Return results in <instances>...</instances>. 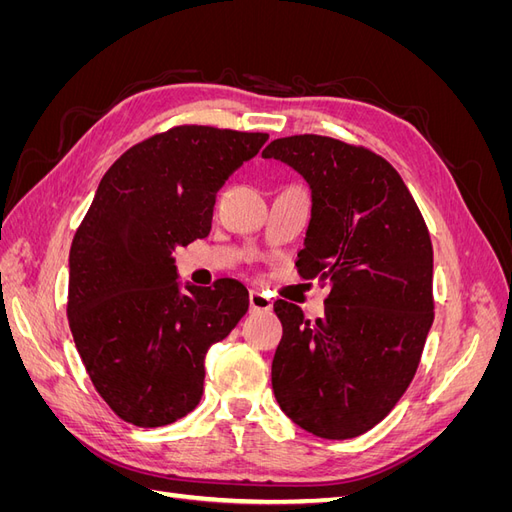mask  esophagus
I'll return each mask as SVG.
<instances>
[{"instance_id": "obj_1", "label": "esophagus", "mask_w": 512, "mask_h": 512, "mask_svg": "<svg viewBox=\"0 0 512 512\" xmlns=\"http://www.w3.org/2000/svg\"><path fill=\"white\" fill-rule=\"evenodd\" d=\"M271 307H273V301L269 294L260 290L250 292V312H271Z\"/></svg>"}]
</instances>
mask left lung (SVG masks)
<instances>
[{
    "label": "left lung",
    "mask_w": 512,
    "mask_h": 512,
    "mask_svg": "<svg viewBox=\"0 0 512 512\" xmlns=\"http://www.w3.org/2000/svg\"><path fill=\"white\" fill-rule=\"evenodd\" d=\"M262 158L307 181L312 218L297 267L331 288L316 322L275 301V399L318 438H356L393 410L421 361L433 322L425 220L397 170L363 147L301 134L277 138Z\"/></svg>",
    "instance_id": "8db88e82"
}]
</instances>
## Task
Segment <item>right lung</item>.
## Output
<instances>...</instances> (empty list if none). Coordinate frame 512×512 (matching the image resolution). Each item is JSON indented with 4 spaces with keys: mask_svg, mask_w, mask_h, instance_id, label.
Wrapping results in <instances>:
<instances>
[{
    "mask_svg": "<svg viewBox=\"0 0 512 512\" xmlns=\"http://www.w3.org/2000/svg\"><path fill=\"white\" fill-rule=\"evenodd\" d=\"M267 138L179 126L128 149L98 185L70 247L68 322L96 391L126 423L190 414L207 350L250 307L228 277L181 286L173 252L209 235L215 194Z\"/></svg>",
    "mask_w": 512,
    "mask_h": 512,
    "instance_id": "1",
    "label": "right lung"
}]
</instances>
